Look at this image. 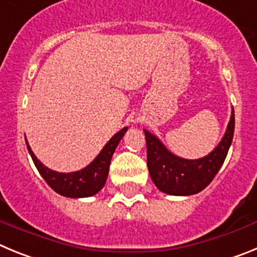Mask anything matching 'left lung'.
<instances>
[{"label": "left lung", "instance_id": "1", "mask_svg": "<svg viewBox=\"0 0 257 257\" xmlns=\"http://www.w3.org/2000/svg\"><path fill=\"white\" fill-rule=\"evenodd\" d=\"M147 140V165L156 187L171 196H192L205 189L213 180L230 148L234 134V110L221 142L208 156L185 160L166 149L158 138L144 130Z\"/></svg>", "mask_w": 257, "mask_h": 257}]
</instances>
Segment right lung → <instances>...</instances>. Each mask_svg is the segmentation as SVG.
<instances>
[{
	"label": "right lung",
	"instance_id": "right-lung-1",
	"mask_svg": "<svg viewBox=\"0 0 257 257\" xmlns=\"http://www.w3.org/2000/svg\"><path fill=\"white\" fill-rule=\"evenodd\" d=\"M126 131L127 127H123L121 131H118L114 136H112V139L106 143L96 158L90 165L86 166L85 169L76 172H68V174L50 170L44 163H41L35 153L32 152L27 140L26 143L38 172L51 187V189L59 193L60 196L69 197V198H85V197H91L96 194L104 187L108 178L112 156Z\"/></svg>",
	"mask_w": 257,
	"mask_h": 257
}]
</instances>
